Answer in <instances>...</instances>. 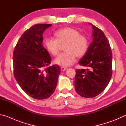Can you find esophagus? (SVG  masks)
<instances>
[{"mask_svg":"<svg viewBox=\"0 0 126 126\" xmlns=\"http://www.w3.org/2000/svg\"><path fill=\"white\" fill-rule=\"evenodd\" d=\"M61 69V71H65L66 69H67V67H62Z\"/></svg>","mask_w":126,"mask_h":126,"instance_id":"obj_1","label":"esophagus"}]
</instances>
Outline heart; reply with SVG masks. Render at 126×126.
<instances>
[{"label": "heart", "instance_id": "obj_1", "mask_svg": "<svg viewBox=\"0 0 126 126\" xmlns=\"http://www.w3.org/2000/svg\"><path fill=\"white\" fill-rule=\"evenodd\" d=\"M56 39L47 38L44 45L47 49L53 55L58 54L60 44H65V52L61 53L54 59L57 64L67 67L73 64L76 55L82 57L86 54L89 48V39L87 36L80 34L79 32L72 28H64L54 33Z\"/></svg>", "mask_w": 126, "mask_h": 126}]
</instances>
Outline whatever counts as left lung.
Returning <instances> with one entry per match:
<instances>
[{
	"instance_id": "1",
	"label": "left lung",
	"mask_w": 126,
	"mask_h": 126,
	"mask_svg": "<svg viewBox=\"0 0 126 126\" xmlns=\"http://www.w3.org/2000/svg\"><path fill=\"white\" fill-rule=\"evenodd\" d=\"M93 42L79 64L85 69H77L74 86L78 94L92 98L102 92L112 74V53L110 43L102 30L91 23Z\"/></svg>"
}]
</instances>
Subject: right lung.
Returning a JSON list of instances; mask_svg holds the SVG:
<instances>
[{
  "instance_id": "right-lung-1",
  "label": "right lung",
  "mask_w": 126,
  "mask_h": 126,
  "mask_svg": "<svg viewBox=\"0 0 126 126\" xmlns=\"http://www.w3.org/2000/svg\"><path fill=\"white\" fill-rule=\"evenodd\" d=\"M52 24H37L21 36L13 52L15 78L23 91L33 98L49 97L61 73L58 65H49L51 57L43 46V33Z\"/></svg>"
}]
</instances>
